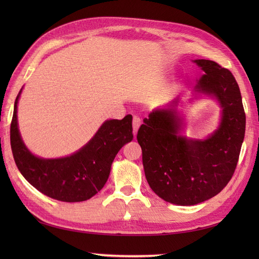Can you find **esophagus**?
<instances>
[{
    "instance_id": "34e87169",
    "label": "esophagus",
    "mask_w": 259,
    "mask_h": 259,
    "mask_svg": "<svg viewBox=\"0 0 259 259\" xmlns=\"http://www.w3.org/2000/svg\"><path fill=\"white\" fill-rule=\"evenodd\" d=\"M139 125H140V118L137 117V115H135V117L133 118V128H134V135L135 136L137 135V131H138V129H139Z\"/></svg>"
}]
</instances>
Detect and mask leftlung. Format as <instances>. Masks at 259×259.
Instances as JSON below:
<instances>
[{
	"instance_id": "left-lung-1",
	"label": "left lung",
	"mask_w": 259,
	"mask_h": 259,
	"mask_svg": "<svg viewBox=\"0 0 259 259\" xmlns=\"http://www.w3.org/2000/svg\"><path fill=\"white\" fill-rule=\"evenodd\" d=\"M203 70L197 90L213 95L223 108L219 128L206 140L177 136L176 106L156 110L137 134L150 188L163 200L192 206L218 195L232 179L245 137L246 114L237 81L210 60H196Z\"/></svg>"
}]
</instances>
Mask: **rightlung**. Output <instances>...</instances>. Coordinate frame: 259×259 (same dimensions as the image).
<instances>
[{"mask_svg":"<svg viewBox=\"0 0 259 259\" xmlns=\"http://www.w3.org/2000/svg\"><path fill=\"white\" fill-rule=\"evenodd\" d=\"M19 97L20 93L14 103L10 138L14 161L22 176L42 194L60 201H84L98 194L107 183L115 155L134 138L133 115L106 121L72 156L41 159L26 149L20 137L16 118Z\"/></svg>","mask_w":259,"mask_h":259,"instance_id":"right-lung-1","label":"right lung"}]
</instances>
